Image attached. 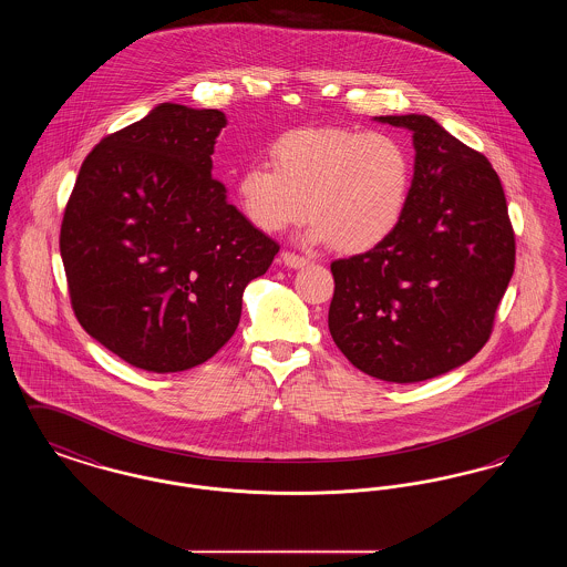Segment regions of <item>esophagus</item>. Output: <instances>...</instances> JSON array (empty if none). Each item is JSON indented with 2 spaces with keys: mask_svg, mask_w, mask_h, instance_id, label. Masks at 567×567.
<instances>
[{
  "mask_svg": "<svg viewBox=\"0 0 567 567\" xmlns=\"http://www.w3.org/2000/svg\"><path fill=\"white\" fill-rule=\"evenodd\" d=\"M280 259H282V264H285L287 268H293V270H299V268H303V266L310 264V259H306V257H301V255H296V252H289V250H285V252L280 255Z\"/></svg>",
  "mask_w": 567,
  "mask_h": 567,
  "instance_id": "34e87169",
  "label": "esophagus"
}]
</instances>
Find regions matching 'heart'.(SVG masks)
Returning <instances> with one entry per match:
<instances>
[{"mask_svg": "<svg viewBox=\"0 0 567 567\" xmlns=\"http://www.w3.org/2000/svg\"><path fill=\"white\" fill-rule=\"evenodd\" d=\"M270 163L246 165L236 181L244 218L278 234L308 210L306 243L368 252L400 227L412 193V155L398 135L306 127L280 135Z\"/></svg>", "mask_w": 567, "mask_h": 567, "instance_id": "heart-1", "label": "heart"}]
</instances>
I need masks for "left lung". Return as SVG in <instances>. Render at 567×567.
I'll list each match as a JSON object with an SVG mask.
<instances>
[{"label":"left lung","instance_id":"8db88e82","mask_svg":"<svg viewBox=\"0 0 567 567\" xmlns=\"http://www.w3.org/2000/svg\"><path fill=\"white\" fill-rule=\"evenodd\" d=\"M374 121L412 134V193L389 240L331 264L329 331L368 377L421 382L485 347L513 278V225L481 153L427 114Z\"/></svg>","mask_w":567,"mask_h":567}]
</instances>
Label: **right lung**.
<instances>
[{
	"label": "right lung",
	"mask_w": 567,
	"mask_h": 567,
	"mask_svg": "<svg viewBox=\"0 0 567 567\" xmlns=\"http://www.w3.org/2000/svg\"><path fill=\"white\" fill-rule=\"evenodd\" d=\"M225 125L220 110L159 104L89 153L68 202L59 246L76 319L140 370L208 361L278 252L213 178Z\"/></svg>",
	"instance_id": "add662e5"
}]
</instances>
